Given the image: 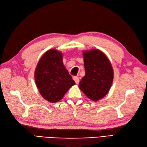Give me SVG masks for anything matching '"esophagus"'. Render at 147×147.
<instances>
[{
    "mask_svg": "<svg viewBox=\"0 0 147 147\" xmlns=\"http://www.w3.org/2000/svg\"><path fill=\"white\" fill-rule=\"evenodd\" d=\"M73 80H74V82H75V83H76V84H78V83H79V82H80V79H79V78L78 77V76H74Z\"/></svg>",
    "mask_w": 147,
    "mask_h": 147,
    "instance_id": "34e87169",
    "label": "esophagus"
}]
</instances>
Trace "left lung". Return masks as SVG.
Segmentation results:
<instances>
[{"mask_svg": "<svg viewBox=\"0 0 147 147\" xmlns=\"http://www.w3.org/2000/svg\"><path fill=\"white\" fill-rule=\"evenodd\" d=\"M85 76L79 83L80 90L94 101L107 95L113 81V69L106 55L98 50L83 53Z\"/></svg>", "mask_w": 147, "mask_h": 147, "instance_id": "left-lung-1", "label": "left lung"}]
</instances>
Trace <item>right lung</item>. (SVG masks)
Returning <instances> with one entry per match:
<instances>
[{
    "mask_svg": "<svg viewBox=\"0 0 147 147\" xmlns=\"http://www.w3.org/2000/svg\"><path fill=\"white\" fill-rule=\"evenodd\" d=\"M35 80L40 93L50 102H57L63 97L74 81L65 68L62 53L50 50L40 59L35 72Z\"/></svg>",
    "mask_w": 147,
    "mask_h": 147,
    "instance_id": "obj_1",
    "label": "right lung"
}]
</instances>
